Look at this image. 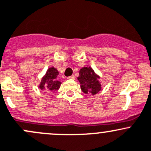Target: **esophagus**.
<instances>
[{
	"label": "esophagus",
	"instance_id": "34e87169",
	"mask_svg": "<svg viewBox=\"0 0 151 151\" xmlns=\"http://www.w3.org/2000/svg\"><path fill=\"white\" fill-rule=\"evenodd\" d=\"M75 78H76V77L73 75L71 76H69V77L68 78V79H72V80H75Z\"/></svg>",
	"mask_w": 151,
	"mask_h": 151
}]
</instances>
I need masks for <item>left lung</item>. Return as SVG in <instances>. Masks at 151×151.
<instances>
[{
  "label": "left lung",
  "instance_id": "8db88e82",
  "mask_svg": "<svg viewBox=\"0 0 151 151\" xmlns=\"http://www.w3.org/2000/svg\"><path fill=\"white\" fill-rule=\"evenodd\" d=\"M100 76L94 71L90 66L81 68L79 70V76L77 78L80 82L81 89L85 94L96 95L102 89L100 82Z\"/></svg>",
  "mask_w": 151,
  "mask_h": 151
}]
</instances>
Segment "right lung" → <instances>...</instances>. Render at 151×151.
<instances>
[{
  "mask_svg": "<svg viewBox=\"0 0 151 151\" xmlns=\"http://www.w3.org/2000/svg\"><path fill=\"white\" fill-rule=\"evenodd\" d=\"M59 71L54 67H50L46 71L45 74L42 76L39 84L40 89H44L48 92H53L60 88L62 82L58 81Z\"/></svg>",
  "mask_w": 151,
  "mask_h": 151,
  "instance_id": "obj_1",
  "label": "right lung"
}]
</instances>
